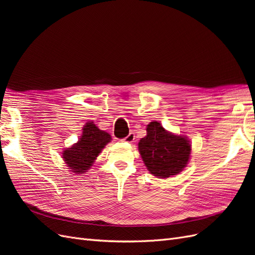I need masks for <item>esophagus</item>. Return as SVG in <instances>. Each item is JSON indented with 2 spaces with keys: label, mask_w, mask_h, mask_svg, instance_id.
<instances>
[{
  "label": "esophagus",
  "mask_w": 255,
  "mask_h": 255,
  "mask_svg": "<svg viewBox=\"0 0 255 255\" xmlns=\"http://www.w3.org/2000/svg\"><path fill=\"white\" fill-rule=\"evenodd\" d=\"M134 140H135V134H134V133H129L127 137L123 138V141H125V142H128V143L133 142Z\"/></svg>",
  "instance_id": "34e87169"
}]
</instances>
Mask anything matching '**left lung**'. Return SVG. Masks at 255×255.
I'll use <instances>...</instances> for the list:
<instances>
[{
  "label": "left lung",
  "instance_id": "obj_1",
  "mask_svg": "<svg viewBox=\"0 0 255 255\" xmlns=\"http://www.w3.org/2000/svg\"><path fill=\"white\" fill-rule=\"evenodd\" d=\"M138 150L150 173L167 179L186 167L191 144L186 137L169 133L159 122L152 121L146 127V136L138 143Z\"/></svg>",
  "mask_w": 255,
  "mask_h": 255
}]
</instances>
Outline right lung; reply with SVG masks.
I'll return each instance as SVG.
<instances>
[{
    "label": "right lung",
    "mask_w": 255,
    "mask_h": 255,
    "mask_svg": "<svg viewBox=\"0 0 255 255\" xmlns=\"http://www.w3.org/2000/svg\"><path fill=\"white\" fill-rule=\"evenodd\" d=\"M112 140L109 133L98 128L92 122H87L83 128L80 140L65 149L63 158L73 173H84L94 164L104 146Z\"/></svg>",
    "instance_id": "obj_1"
}]
</instances>
